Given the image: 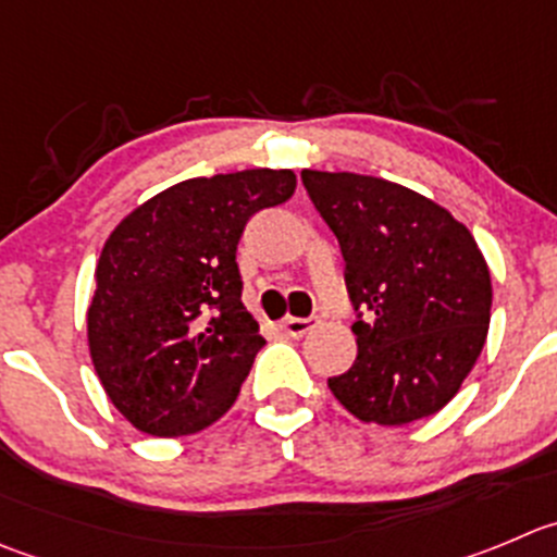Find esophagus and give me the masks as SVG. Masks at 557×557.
Wrapping results in <instances>:
<instances>
[{"label":"esophagus","instance_id":"34e87169","mask_svg":"<svg viewBox=\"0 0 557 557\" xmlns=\"http://www.w3.org/2000/svg\"><path fill=\"white\" fill-rule=\"evenodd\" d=\"M317 322H320L317 317H287V320L282 322V327L289 336H306L311 327H317Z\"/></svg>","mask_w":557,"mask_h":557}]
</instances>
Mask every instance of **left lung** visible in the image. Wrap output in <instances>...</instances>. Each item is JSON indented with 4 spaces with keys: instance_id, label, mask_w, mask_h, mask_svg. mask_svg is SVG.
<instances>
[{
    "instance_id": "8db88e82",
    "label": "left lung",
    "mask_w": 557,
    "mask_h": 557,
    "mask_svg": "<svg viewBox=\"0 0 557 557\" xmlns=\"http://www.w3.org/2000/svg\"><path fill=\"white\" fill-rule=\"evenodd\" d=\"M336 235L358 358L327 380L367 423L401 426L448 405L490 331L492 278L479 243L446 208L383 177L304 169Z\"/></svg>"
}]
</instances>
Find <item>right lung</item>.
Masks as SVG:
<instances>
[{"instance_id":"obj_1","label":"right lung","mask_w":557,"mask_h":557,"mask_svg":"<svg viewBox=\"0 0 557 557\" xmlns=\"http://www.w3.org/2000/svg\"><path fill=\"white\" fill-rule=\"evenodd\" d=\"M295 185L289 169L183 180L114 226L95 268L87 342L106 396L139 432H202L237 399L264 344L240 300L237 243Z\"/></svg>"}]
</instances>
